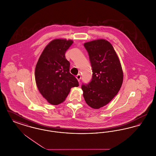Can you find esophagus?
Instances as JSON below:
<instances>
[{"label":"esophagus","instance_id":"1","mask_svg":"<svg viewBox=\"0 0 156 156\" xmlns=\"http://www.w3.org/2000/svg\"><path fill=\"white\" fill-rule=\"evenodd\" d=\"M76 79L78 80V81L80 82V80L81 79V75L80 74H78L76 76Z\"/></svg>","mask_w":156,"mask_h":156}]
</instances>
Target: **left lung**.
I'll return each instance as SVG.
<instances>
[{
    "mask_svg": "<svg viewBox=\"0 0 156 156\" xmlns=\"http://www.w3.org/2000/svg\"><path fill=\"white\" fill-rule=\"evenodd\" d=\"M92 69V78L88 84H82L86 103L99 109L109 103L120 89L123 73L120 62L112 45L98 39L84 44Z\"/></svg>",
    "mask_w": 156,
    "mask_h": 156,
    "instance_id": "8db88e82",
    "label": "left lung"
}]
</instances>
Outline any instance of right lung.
<instances>
[{"instance_id": "1", "label": "right lung", "mask_w": 156, "mask_h": 156, "mask_svg": "<svg viewBox=\"0 0 156 156\" xmlns=\"http://www.w3.org/2000/svg\"><path fill=\"white\" fill-rule=\"evenodd\" d=\"M73 43L71 40H53L45 47L35 69L37 88L42 96L51 105L63 102L78 81L69 73V62L65 53Z\"/></svg>"}]
</instances>
